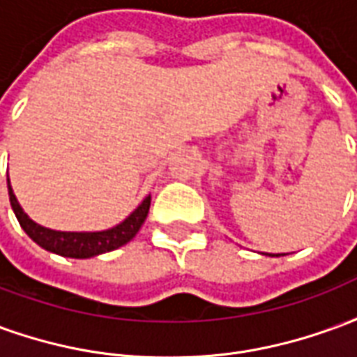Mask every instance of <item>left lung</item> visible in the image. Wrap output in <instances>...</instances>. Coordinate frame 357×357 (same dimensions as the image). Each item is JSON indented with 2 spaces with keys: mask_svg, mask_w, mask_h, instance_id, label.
I'll use <instances>...</instances> for the list:
<instances>
[{
  "mask_svg": "<svg viewBox=\"0 0 357 357\" xmlns=\"http://www.w3.org/2000/svg\"><path fill=\"white\" fill-rule=\"evenodd\" d=\"M268 256H281V255H268Z\"/></svg>",
  "mask_w": 357,
  "mask_h": 357,
  "instance_id": "1",
  "label": "left lung"
}]
</instances>
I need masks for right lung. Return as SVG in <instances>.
Segmentation results:
<instances>
[{"instance_id": "1", "label": "right lung", "mask_w": 357, "mask_h": 357, "mask_svg": "<svg viewBox=\"0 0 357 357\" xmlns=\"http://www.w3.org/2000/svg\"><path fill=\"white\" fill-rule=\"evenodd\" d=\"M7 187H9V201H11L13 212H15L20 227L26 231L28 237L34 243H38L42 248H45V250L61 256H68V258H91V256L110 252V250L130 243L135 237V233L139 231V227L143 225L149 214V206H151V197H147L137 208L133 210L130 216L126 218L122 224L112 227V229H107V231H53V229H47V227L34 224L22 212L20 204L17 202V197H15L11 185H9V178H7Z\"/></svg>"}]
</instances>
